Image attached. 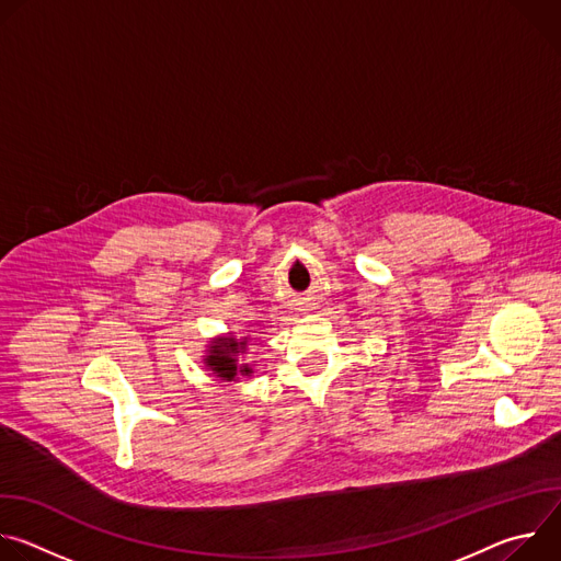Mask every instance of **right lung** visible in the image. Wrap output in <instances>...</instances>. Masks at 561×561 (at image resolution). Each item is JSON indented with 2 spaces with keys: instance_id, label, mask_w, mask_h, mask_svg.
I'll use <instances>...</instances> for the list:
<instances>
[{
  "instance_id": "add662e5",
  "label": "right lung",
  "mask_w": 561,
  "mask_h": 561,
  "mask_svg": "<svg viewBox=\"0 0 561 561\" xmlns=\"http://www.w3.org/2000/svg\"><path fill=\"white\" fill-rule=\"evenodd\" d=\"M210 355L206 359V364L213 368V373H217V377L221 379H234V375H251L253 370L249 366H239L237 364V355L244 353L247 342H234V340H221L215 342V346H210Z\"/></svg>"
}]
</instances>
